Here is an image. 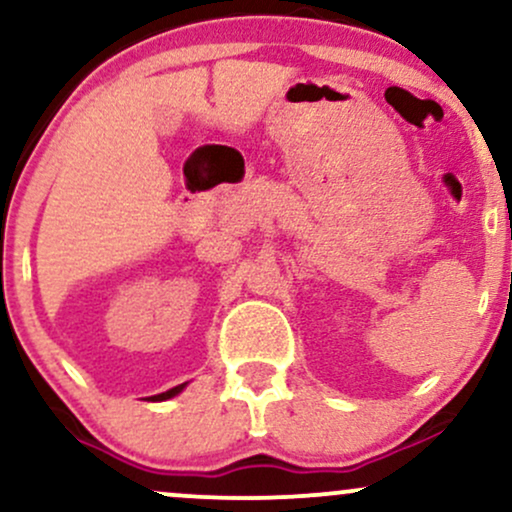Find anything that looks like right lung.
<instances>
[{
	"label": "right lung",
	"mask_w": 512,
	"mask_h": 512,
	"mask_svg": "<svg viewBox=\"0 0 512 512\" xmlns=\"http://www.w3.org/2000/svg\"><path fill=\"white\" fill-rule=\"evenodd\" d=\"M183 389H186V384H181V386H174V389H169V391L159 393V396H152V400H169V398L178 396V393H181Z\"/></svg>",
	"instance_id": "obj_1"
}]
</instances>
